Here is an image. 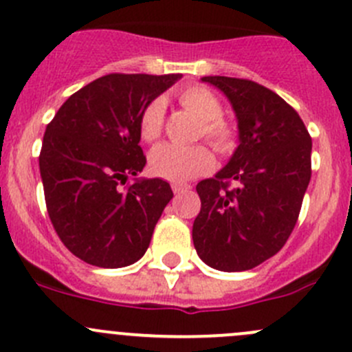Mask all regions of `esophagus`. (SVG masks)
I'll return each instance as SVG.
<instances>
[{
	"mask_svg": "<svg viewBox=\"0 0 352 352\" xmlns=\"http://www.w3.org/2000/svg\"><path fill=\"white\" fill-rule=\"evenodd\" d=\"M190 189V186H187V184H172V190L175 194H184V192H187V190Z\"/></svg>",
	"mask_w": 352,
	"mask_h": 352,
	"instance_id": "1",
	"label": "esophagus"
}]
</instances>
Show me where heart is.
Wrapping results in <instances>:
<instances>
[{"label":"heart","mask_w":352,"mask_h":352,"mask_svg":"<svg viewBox=\"0 0 352 352\" xmlns=\"http://www.w3.org/2000/svg\"><path fill=\"white\" fill-rule=\"evenodd\" d=\"M184 109L201 119L199 134L206 138L219 153H228L235 144L233 129L221 117V104L211 90L204 87L184 88L179 94ZM165 119V104L156 98L143 110L140 119V134L144 141L153 143L160 138ZM212 155L204 144L182 148L175 144H162L150 155V166L155 175L172 182H186L202 175L212 166Z\"/></svg>","instance_id":"1"}]
</instances>
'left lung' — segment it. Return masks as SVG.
Segmentation results:
<instances>
[{
    "label": "left lung",
    "instance_id": "obj_1",
    "mask_svg": "<svg viewBox=\"0 0 352 352\" xmlns=\"http://www.w3.org/2000/svg\"><path fill=\"white\" fill-rule=\"evenodd\" d=\"M201 81L232 104L239 146L212 179L197 184L194 247L209 267L248 271L278 254L296 225L311 177V138L296 110L269 88L228 76Z\"/></svg>",
    "mask_w": 352,
    "mask_h": 352
}]
</instances>
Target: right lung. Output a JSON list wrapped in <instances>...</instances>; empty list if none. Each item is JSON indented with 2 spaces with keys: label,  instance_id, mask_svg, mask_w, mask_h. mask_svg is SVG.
I'll return each mask as SVG.
<instances>
[{
  "label": "right lung",
  "instance_id": "right-lung-1",
  "mask_svg": "<svg viewBox=\"0 0 352 352\" xmlns=\"http://www.w3.org/2000/svg\"><path fill=\"white\" fill-rule=\"evenodd\" d=\"M182 74H105L78 90L45 127L38 166L49 218L71 254L126 267L148 250L170 184L143 179L140 119ZM135 175L131 186L122 188Z\"/></svg>",
  "mask_w": 352,
  "mask_h": 352
}]
</instances>
